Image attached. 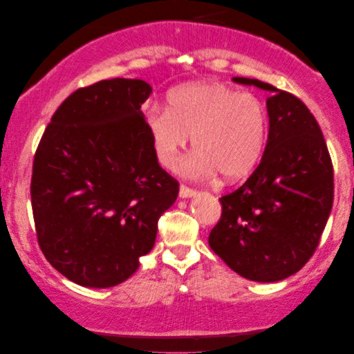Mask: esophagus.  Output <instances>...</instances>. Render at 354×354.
Wrapping results in <instances>:
<instances>
[{"mask_svg":"<svg viewBox=\"0 0 354 354\" xmlns=\"http://www.w3.org/2000/svg\"><path fill=\"white\" fill-rule=\"evenodd\" d=\"M178 195H180V198H190V196H195L196 195V190H193V188L187 187V185H180Z\"/></svg>","mask_w":354,"mask_h":354,"instance_id":"obj_1","label":"esophagus"}]
</instances>
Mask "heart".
Listing matches in <instances>:
<instances>
[{
	"label": "heart",
	"instance_id": "b5f03b06",
	"mask_svg": "<svg viewBox=\"0 0 354 354\" xmlns=\"http://www.w3.org/2000/svg\"><path fill=\"white\" fill-rule=\"evenodd\" d=\"M145 125L161 166L176 167L192 137L196 153L185 166L188 176L209 177L219 171L235 180L246 176L263 154L268 111L258 96L198 82L172 90L166 111L149 109Z\"/></svg>",
	"mask_w": 354,
	"mask_h": 354
}]
</instances>
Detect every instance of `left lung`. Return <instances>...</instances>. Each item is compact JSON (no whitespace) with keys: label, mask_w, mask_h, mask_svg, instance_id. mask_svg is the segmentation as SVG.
I'll return each instance as SVG.
<instances>
[{"label":"left lung","mask_w":354,"mask_h":354,"mask_svg":"<svg viewBox=\"0 0 354 354\" xmlns=\"http://www.w3.org/2000/svg\"><path fill=\"white\" fill-rule=\"evenodd\" d=\"M234 82L269 91L263 159L240 188L219 198L209 246L232 270L254 282L297 274L316 251L333 203V167L317 120L288 91L256 79Z\"/></svg>","instance_id":"left-lung-1"}]
</instances>
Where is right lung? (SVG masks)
Instances as JSON below:
<instances>
[{"instance_id": "obj_1", "label": "right lung", "mask_w": 354, "mask_h": 354, "mask_svg": "<svg viewBox=\"0 0 354 354\" xmlns=\"http://www.w3.org/2000/svg\"><path fill=\"white\" fill-rule=\"evenodd\" d=\"M151 91L140 79L75 90L38 143L30 183L38 245L82 287L125 282L177 200L178 182L159 166L140 109Z\"/></svg>"}]
</instances>
